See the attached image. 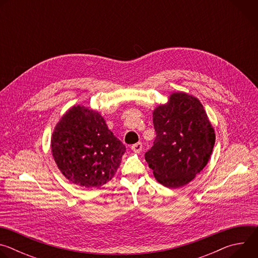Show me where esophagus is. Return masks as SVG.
Listing matches in <instances>:
<instances>
[{
    "label": "esophagus",
    "instance_id": "esophagus-1",
    "mask_svg": "<svg viewBox=\"0 0 258 258\" xmlns=\"http://www.w3.org/2000/svg\"><path fill=\"white\" fill-rule=\"evenodd\" d=\"M142 148H143V145H142V143H136V144H134L133 146H132V150L134 151V152H136V153H140L141 151H142Z\"/></svg>",
    "mask_w": 258,
    "mask_h": 258
}]
</instances>
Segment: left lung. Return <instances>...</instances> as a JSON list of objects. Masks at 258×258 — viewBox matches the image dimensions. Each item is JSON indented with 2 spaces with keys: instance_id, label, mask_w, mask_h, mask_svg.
Returning a JSON list of instances; mask_svg holds the SVG:
<instances>
[{
  "instance_id": "1",
  "label": "left lung",
  "mask_w": 258,
  "mask_h": 258,
  "mask_svg": "<svg viewBox=\"0 0 258 258\" xmlns=\"http://www.w3.org/2000/svg\"><path fill=\"white\" fill-rule=\"evenodd\" d=\"M156 138L145 159L158 182L167 188L189 183L209 161L214 130L201 102L175 92L153 111Z\"/></svg>"
}]
</instances>
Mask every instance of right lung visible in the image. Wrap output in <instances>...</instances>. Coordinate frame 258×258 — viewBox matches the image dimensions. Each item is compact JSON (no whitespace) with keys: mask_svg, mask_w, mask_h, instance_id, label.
Wrapping results in <instances>:
<instances>
[{"mask_svg":"<svg viewBox=\"0 0 258 258\" xmlns=\"http://www.w3.org/2000/svg\"><path fill=\"white\" fill-rule=\"evenodd\" d=\"M51 149L62 174L86 189L100 188L111 179L126 150L99 112L81 105L61 117Z\"/></svg>","mask_w":258,"mask_h":258,"instance_id":"right-lung-1","label":"right lung"}]
</instances>
